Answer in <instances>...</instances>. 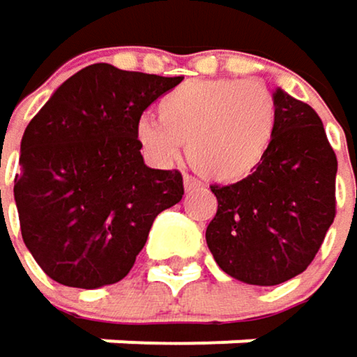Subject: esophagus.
<instances>
[{
  "mask_svg": "<svg viewBox=\"0 0 357 357\" xmlns=\"http://www.w3.org/2000/svg\"><path fill=\"white\" fill-rule=\"evenodd\" d=\"M183 185H185V191H187V193H189V191H195V189L199 187V183H197L195 178H191L189 174L183 176Z\"/></svg>",
  "mask_w": 357,
  "mask_h": 357,
  "instance_id": "esophagus-1",
  "label": "esophagus"
}]
</instances>
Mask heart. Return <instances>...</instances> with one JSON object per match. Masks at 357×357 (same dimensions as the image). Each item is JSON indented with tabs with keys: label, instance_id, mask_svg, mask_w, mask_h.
Instances as JSON below:
<instances>
[{
	"label": "heart",
	"instance_id": "heart-1",
	"mask_svg": "<svg viewBox=\"0 0 357 357\" xmlns=\"http://www.w3.org/2000/svg\"><path fill=\"white\" fill-rule=\"evenodd\" d=\"M274 126V99L262 85L204 79L168 91L158 101V120L143 116L135 137L158 166H172L187 145V160L199 174L237 183L264 160Z\"/></svg>",
	"mask_w": 357,
	"mask_h": 357
}]
</instances>
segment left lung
Instances as JSON below:
<instances>
[{"instance_id": "8db88e82", "label": "left lung", "mask_w": 357, "mask_h": 357, "mask_svg": "<svg viewBox=\"0 0 357 357\" xmlns=\"http://www.w3.org/2000/svg\"><path fill=\"white\" fill-rule=\"evenodd\" d=\"M274 137L243 181L212 187L218 212L206 243L229 276L258 287L301 274L335 220L337 158L320 116L287 91L272 93Z\"/></svg>"}]
</instances>
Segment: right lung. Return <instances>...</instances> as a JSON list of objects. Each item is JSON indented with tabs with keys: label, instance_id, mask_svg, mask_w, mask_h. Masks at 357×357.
Here are the masks:
<instances>
[{
	"label": "right lung",
	"instance_id": "1",
	"mask_svg": "<svg viewBox=\"0 0 357 357\" xmlns=\"http://www.w3.org/2000/svg\"><path fill=\"white\" fill-rule=\"evenodd\" d=\"M183 77L91 64L52 93L20 141L14 199L26 250L60 284L122 280L183 176L143 162L135 126Z\"/></svg>",
	"mask_w": 357,
	"mask_h": 357
}]
</instances>
